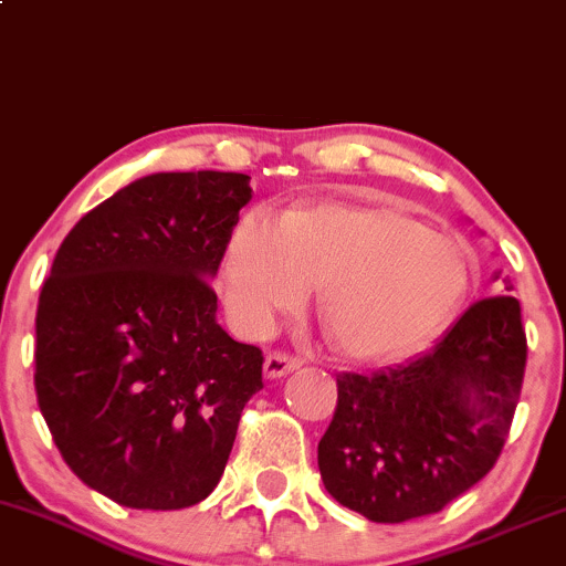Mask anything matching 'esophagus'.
Returning <instances> with one entry per match:
<instances>
[{
	"label": "esophagus",
	"mask_w": 566,
	"mask_h": 566,
	"mask_svg": "<svg viewBox=\"0 0 566 566\" xmlns=\"http://www.w3.org/2000/svg\"><path fill=\"white\" fill-rule=\"evenodd\" d=\"M296 368H300V358H294V355H289V353L275 350L264 358V377L266 379H281V377H285V374L296 371Z\"/></svg>",
	"instance_id": "obj_1"
}]
</instances>
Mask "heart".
<instances>
[{"mask_svg": "<svg viewBox=\"0 0 566 566\" xmlns=\"http://www.w3.org/2000/svg\"><path fill=\"white\" fill-rule=\"evenodd\" d=\"M468 283L471 266L452 238L398 208L353 202H321L283 221L245 213L221 262V291L240 328L270 332L323 285V326L355 360L422 350Z\"/></svg>", "mask_w": 566, "mask_h": 566, "instance_id": "heart-1", "label": "heart"}]
</instances>
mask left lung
I'll list each match as a JSON object with an SVG mask.
<instances>
[{
	"instance_id": "obj_1",
	"label": "left lung",
	"mask_w": 566,
	"mask_h": 566,
	"mask_svg": "<svg viewBox=\"0 0 566 566\" xmlns=\"http://www.w3.org/2000/svg\"><path fill=\"white\" fill-rule=\"evenodd\" d=\"M524 366L518 300L492 296L420 358L339 374L334 420L317 443L326 492L377 524L438 513L497 462Z\"/></svg>"
}]
</instances>
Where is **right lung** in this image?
I'll list each match as a JSON object with an SVG mask.
<instances>
[{
	"label": "right lung",
	"mask_w": 566,
	"mask_h": 566,
	"mask_svg": "<svg viewBox=\"0 0 566 566\" xmlns=\"http://www.w3.org/2000/svg\"><path fill=\"white\" fill-rule=\"evenodd\" d=\"M251 176L128 184L74 224L36 307V401L66 465L138 511L206 500L230 460L262 350L216 321L219 272Z\"/></svg>",
	"instance_id": "right-lung-1"
}]
</instances>
